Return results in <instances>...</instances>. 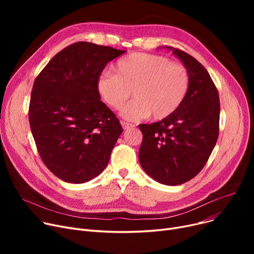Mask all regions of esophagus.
I'll return each mask as SVG.
<instances>
[{"mask_svg": "<svg viewBox=\"0 0 254 254\" xmlns=\"http://www.w3.org/2000/svg\"><path fill=\"white\" fill-rule=\"evenodd\" d=\"M122 126H123V128H124V129H128V128L134 127V125L127 124V123H125V122H122Z\"/></svg>", "mask_w": 254, "mask_h": 254, "instance_id": "obj_1", "label": "esophagus"}]
</instances>
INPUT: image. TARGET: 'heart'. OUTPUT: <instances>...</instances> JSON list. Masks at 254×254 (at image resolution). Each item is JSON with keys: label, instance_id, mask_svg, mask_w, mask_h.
I'll use <instances>...</instances> for the list:
<instances>
[{"label": "heart", "instance_id": "heart-1", "mask_svg": "<svg viewBox=\"0 0 254 254\" xmlns=\"http://www.w3.org/2000/svg\"><path fill=\"white\" fill-rule=\"evenodd\" d=\"M190 85L188 69L180 63L149 53H131L120 59L114 73H104L98 80V90L105 103L123 110L127 120H140L151 115L162 120L174 114L183 104Z\"/></svg>", "mask_w": 254, "mask_h": 254}]
</instances>
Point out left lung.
Masks as SVG:
<instances>
[{
    "label": "left lung",
    "mask_w": 254,
    "mask_h": 254,
    "mask_svg": "<svg viewBox=\"0 0 254 254\" xmlns=\"http://www.w3.org/2000/svg\"><path fill=\"white\" fill-rule=\"evenodd\" d=\"M171 49L190 77V85L180 108L170 117L151 125H140L143 140L139 161L155 181L179 185L202 171L219 134L218 90L205 66L189 53Z\"/></svg>",
    "instance_id": "1"
}]
</instances>
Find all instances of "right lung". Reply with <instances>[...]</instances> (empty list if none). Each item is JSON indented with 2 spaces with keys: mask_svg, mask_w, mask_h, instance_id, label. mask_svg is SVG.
Instances as JSON below:
<instances>
[{
  "mask_svg": "<svg viewBox=\"0 0 254 254\" xmlns=\"http://www.w3.org/2000/svg\"><path fill=\"white\" fill-rule=\"evenodd\" d=\"M125 52L76 42L57 53L35 80L32 134L44 165L65 182H87L108 165L123 127L101 101L98 80L107 64Z\"/></svg>",
  "mask_w": 254,
  "mask_h": 254,
  "instance_id": "right-lung-1",
  "label": "right lung"
}]
</instances>
